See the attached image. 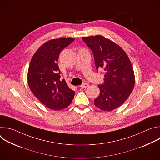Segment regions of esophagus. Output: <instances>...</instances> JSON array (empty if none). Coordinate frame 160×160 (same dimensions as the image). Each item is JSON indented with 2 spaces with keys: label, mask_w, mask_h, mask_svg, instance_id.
Returning a JSON list of instances; mask_svg holds the SVG:
<instances>
[{
  "label": "esophagus",
  "mask_w": 160,
  "mask_h": 160,
  "mask_svg": "<svg viewBox=\"0 0 160 160\" xmlns=\"http://www.w3.org/2000/svg\"><path fill=\"white\" fill-rule=\"evenodd\" d=\"M88 86H89V85L87 84V83H82V85H80V87L82 88H87Z\"/></svg>",
  "instance_id": "1"
}]
</instances>
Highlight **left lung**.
I'll return each instance as SVG.
<instances>
[{
    "label": "left lung",
    "mask_w": 160,
    "mask_h": 160,
    "mask_svg": "<svg viewBox=\"0 0 160 160\" xmlns=\"http://www.w3.org/2000/svg\"><path fill=\"white\" fill-rule=\"evenodd\" d=\"M82 40L93 52L97 70L105 71L104 83L98 85L101 92L94 104L104 111L115 109L125 102L134 87L131 62L121 47L102 35L83 37Z\"/></svg>",
    "instance_id": "obj_1"
}]
</instances>
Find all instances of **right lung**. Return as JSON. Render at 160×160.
<instances>
[{"label": "right lung", "mask_w": 160, "mask_h": 160, "mask_svg": "<svg viewBox=\"0 0 160 160\" xmlns=\"http://www.w3.org/2000/svg\"><path fill=\"white\" fill-rule=\"evenodd\" d=\"M73 38L51 39L38 49L28 70V83L33 94L46 107L61 110L72 102L75 92L64 79L60 80L58 64L61 51L74 41Z\"/></svg>", "instance_id": "right-lung-1"}]
</instances>
